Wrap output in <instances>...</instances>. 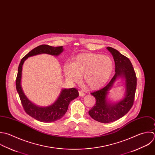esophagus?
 <instances>
[{
    "mask_svg": "<svg viewBox=\"0 0 155 155\" xmlns=\"http://www.w3.org/2000/svg\"><path fill=\"white\" fill-rule=\"evenodd\" d=\"M78 93H79V96H80V97H84V96L85 95L83 91H78Z\"/></svg>",
    "mask_w": 155,
    "mask_h": 155,
    "instance_id": "esophagus-1",
    "label": "esophagus"
}]
</instances>
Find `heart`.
<instances>
[{
    "label": "heart",
    "instance_id": "obj_1",
    "mask_svg": "<svg viewBox=\"0 0 155 155\" xmlns=\"http://www.w3.org/2000/svg\"><path fill=\"white\" fill-rule=\"evenodd\" d=\"M114 63L107 55L87 53L78 55L72 63L64 66L66 78L78 83L83 76L85 84L92 89L103 87L110 79L113 72Z\"/></svg>",
    "mask_w": 155,
    "mask_h": 155
}]
</instances>
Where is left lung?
<instances>
[{
	"label": "left lung",
	"mask_w": 155,
	"mask_h": 155,
	"mask_svg": "<svg viewBox=\"0 0 155 155\" xmlns=\"http://www.w3.org/2000/svg\"><path fill=\"white\" fill-rule=\"evenodd\" d=\"M112 54L115 64V74L110 81L103 89L91 93L96 100L95 105L89 111L95 121L103 123L114 122L124 116L132 108L137 89L136 74L130 60L115 49L107 47ZM119 78L125 80V94L121 101L112 103L107 99L108 91Z\"/></svg>",
	"instance_id": "1"
}]
</instances>
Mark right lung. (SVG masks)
<instances>
[{"label":"right lung","instance_id":"right-lung-1","mask_svg":"<svg viewBox=\"0 0 155 155\" xmlns=\"http://www.w3.org/2000/svg\"><path fill=\"white\" fill-rule=\"evenodd\" d=\"M63 51V46L40 45L29 52L21 60L18 68L15 84L23 107L28 115L43 123H52L61 118L67 112L71 101L78 97V92L75 88L62 89L58 97L52 104L46 107L38 106L29 100L23 91L21 86L22 67L25 61L29 57L41 54L58 56Z\"/></svg>","mask_w":155,"mask_h":155}]
</instances>
